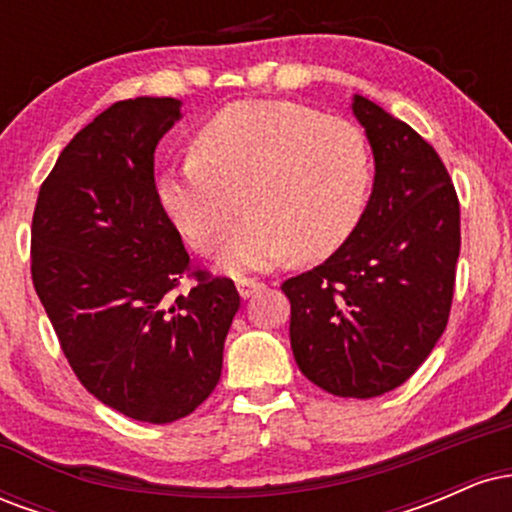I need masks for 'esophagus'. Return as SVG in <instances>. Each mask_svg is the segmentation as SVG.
<instances>
[{
    "label": "esophagus",
    "instance_id": "obj_1",
    "mask_svg": "<svg viewBox=\"0 0 512 512\" xmlns=\"http://www.w3.org/2000/svg\"><path fill=\"white\" fill-rule=\"evenodd\" d=\"M262 289H264V284H260V281H255V279H238L240 298H250L252 293H257V291H262Z\"/></svg>",
    "mask_w": 512,
    "mask_h": 512
}]
</instances>
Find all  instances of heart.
<instances>
[{
    "mask_svg": "<svg viewBox=\"0 0 512 512\" xmlns=\"http://www.w3.org/2000/svg\"><path fill=\"white\" fill-rule=\"evenodd\" d=\"M195 156L163 170L158 199L192 248L226 243L228 272H262L296 255L315 262L356 231L373 185L363 132L289 101H240L197 132Z\"/></svg>",
    "mask_w": 512,
    "mask_h": 512,
    "instance_id": "b5f03b06",
    "label": "heart"
}]
</instances>
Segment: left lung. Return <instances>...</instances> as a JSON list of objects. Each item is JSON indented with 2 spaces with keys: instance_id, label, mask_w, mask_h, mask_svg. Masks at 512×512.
Instances as JSON below:
<instances>
[{
  "instance_id": "1",
  "label": "left lung",
  "mask_w": 512,
  "mask_h": 512,
  "mask_svg": "<svg viewBox=\"0 0 512 512\" xmlns=\"http://www.w3.org/2000/svg\"><path fill=\"white\" fill-rule=\"evenodd\" d=\"M351 110L373 149V192L349 240L281 284L291 349L310 383L370 399L416 373L448 325L460 202L443 161L407 122L363 96Z\"/></svg>"
}]
</instances>
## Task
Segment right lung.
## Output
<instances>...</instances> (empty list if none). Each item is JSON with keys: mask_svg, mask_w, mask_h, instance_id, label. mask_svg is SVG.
<instances>
[{"mask_svg": "<svg viewBox=\"0 0 512 512\" xmlns=\"http://www.w3.org/2000/svg\"><path fill=\"white\" fill-rule=\"evenodd\" d=\"M178 98L117 101L64 146L40 185L33 286L69 366L105 407L146 424L192 414L221 378L240 296L192 272L154 180V151Z\"/></svg>", "mask_w": 512, "mask_h": 512, "instance_id": "right-lung-1", "label": "right lung"}]
</instances>
